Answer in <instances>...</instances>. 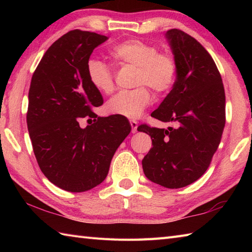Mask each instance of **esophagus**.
<instances>
[{
  "label": "esophagus",
  "instance_id": "34e87169",
  "mask_svg": "<svg viewBox=\"0 0 252 252\" xmlns=\"http://www.w3.org/2000/svg\"><path fill=\"white\" fill-rule=\"evenodd\" d=\"M130 125L132 126V133H135L137 131V122L135 120H131Z\"/></svg>",
  "mask_w": 252,
  "mask_h": 252
}]
</instances>
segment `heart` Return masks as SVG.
Returning <instances> with one entry per match:
<instances>
[{"label":"heart","instance_id":"heart-1","mask_svg":"<svg viewBox=\"0 0 252 252\" xmlns=\"http://www.w3.org/2000/svg\"><path fill=\"white\" fill-rule=\"evenodd\" d=\"M110 56L119 65L136 67L133 85L137 87L119 92L107 103L106 110L112 115L136 119L151 104L152 96L146 87L156 94H162L172 87L175 80L174 56L170 53L158 52V47L149 42L126 40L112 47ZM87 74L90 83L98 92L110 94L114 91V74L104 62L90 60L87 63Z\"/></svg>","mask_w":252,"mask_h":252}]
</instances>
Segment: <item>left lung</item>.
Masks as SVG:
<instances>
[{"instance_id": "1", "label": "left lung", "mask_w": 252, "mask_h": 252, "mask_svg": "<svg viewBox=\"0 0 252 252\" xmlns=\"http://www.w3.org/2000/svg\"><path fill=\"white\" fill-rule=\"evenodd\" d=\"M165 37L176 62V80L152 117L173 122L158 129L142 125L153 148L142 160L146 178L167 189L194 183L206 172L225 126V92L215 61L199 42L179 29Z\"/></svg>"}]
</instances>
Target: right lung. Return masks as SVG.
Segmentation results:
<instances>
[{"mask_svg":"<svg viewBox=\"0 0 252 252\" xmlns=\"http://www.w3.org/2000/svg\"><path fill=\"white\" fill-rule=\"evenodd\" d=\"M107 39L95 32L69 31L49 47L31 79L27 126L33 153L49 181L67 191L99 185L131 132L126 117H97L92 110L104 100L89 81L87 63ZM83 117L91 121L85 128L78 125Z\"/></svg>","mask_w":252,"mask_h":252,"instance_id":"add662e5","label":"right lung"}]
</instances>
